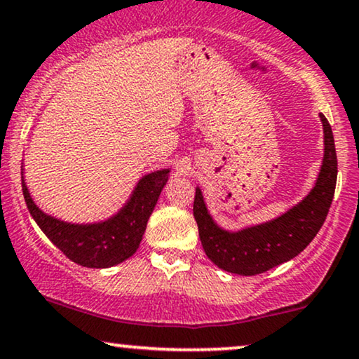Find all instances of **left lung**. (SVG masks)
Wrapping results in <instances>:
<instances>
[{
    "mask_svg": "<svg viewBox=\"0 0 359 359\" xmlns=\"http://www.w3.org/2000/svg\"><path fill=\"white\" fill-rule=\"evenodd\" d=\"M325 133V155L315 188L300 204L280 217L239 232H227L214 224L196 188L193 204L199 239L209 259L222 271L237 276H257L299 255L318 234L332 206L337 186L338 161L333 132L320 114Z\"/></svg>",
    "mask_w": 359,
    "mask_h": 359,
    "instance_id": "8db88e82",
    "label": "left lung"
}]
</instances>
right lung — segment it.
<instances>
[{
  "mask_svg": "<svg viewBox=\"0 0 359 359\" xmlns=\"http://www.w3.org/2000/svg\"><path fill=\"white\" fill-rule=\"evenodd\" d=\"M170 170L155 171L140 180L122 211L100 224H69L54 219L36 206L21 178L22 194L31 216L60 252L82 267L107 269L123 262L137 252L147 222L155 209Z\"/></svg>",
  "mask_w": 359,
  "mask_h": 359,
  "instance_id": "1",
  "label": "right lung"
}]
</instances>
